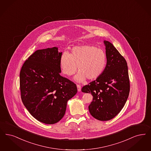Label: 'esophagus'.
<instances>
[{"instance_id": "obj_1", "label": "esophagus", "mask_w": 151, "mask_h": 151, "mask_svg": "<svg viewBox=\"0 0 151 151\" xmlns=\"http://www.w3.org/2000/svg\"><path fill=\"white\" fill-rule=\"evenodd\" d=\"M77 88H78V91H80L81 89V87L80 85H77Z\"/></svg>"}]
</instances>
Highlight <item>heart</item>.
I'll list each match as a JSON object with an SVG mask.
<instances>
[{
  "label": "heart",
  "instance_id": "b5f03b06",
  "mask_svg": "<svg viewBox=\"0 0 151 151\" xmlns=\"http://www.w3.org/2000/svg\"><path fill=\"white\" fill-rule=\"evenodd\" d=\"M107 62L106 54L102 49L91 45H82L73 47L69 54L63 52L60 58L62 73L67 76H71L78 72L74 80L82 83L88 78L93 80L99 77Z\"/></svg>",
  "mask_w": 151,
  "mask_h": 151
}]
</instances>
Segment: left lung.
<instances>
[{"label": "left lung", "mask_w": 151, "mask_h": 151, "mask_svg": "<svg viewBox=\"0 0 151 151\" xmlns=\"http://www.w3.org/2000/svg\"><path fill=\"white\" fill-rule=\"evenodd\" d=\"M107 64L101 75L83 87L90 93L93 101L89 106L91 115L100 121L115 117L124 107L129 97L130 81L125 59L113 44L104 40Z\"/></svg>", "instance_id": "obj_1"}]
</instances>
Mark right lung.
<instances>
[{
	"label": "right lung",
	"instance_id": "1",
	"mask_svg": "<svg viewBox=\"0 0 151 151\" xmlns=\"http://www.w3.org/2000/svg\"><path fill=\"white\" fill-rule=\"evenodd\" d=\"M57 47L35 51L24 62L19 73L22 101L37 120L54 124L65 114L67 103L77 93L75 84L60 75Z\"/></svg>",
	"mask_w": 151,
	"mask_h": 151
}]
</instances>
